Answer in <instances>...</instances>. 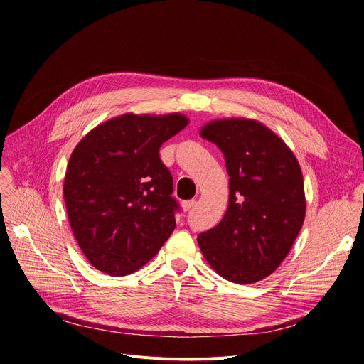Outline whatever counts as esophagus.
Wrapping results in <instances>:
<instances>
[{
  "mask_svg": "<svg viewBox=\"0 0 364 364\" xmlns=\"http://www.w3.org/2000/svg\"><path fill=\"white\" fill-rule=\"evenodd\" d=\"M183 206V211H190V209H193L196 206V200H186L181 203Z\"/></svg>",
  "mask_w": 364,
  "mask_h": 364,
  "instance_id": "esophagus-1",
  "label": "esophagus"
}]
</instances>
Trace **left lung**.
<instances>
[{
  "label": "left lung",
  "instance_id": "8db88e82",
  "mask_svg": "<svg viewBox=\"0 0 364 364\" xmlns=\"http://www.w3.org/2000/svg\"><path fill=\"white\" fill-rule=\"evenodd\" d=\"M199 134L224 153L230 177L223 220L198 236L202 255L227 280L259 282L283 262L302 227L307 200L299 162L257 119H214Z\"/></svg>",
  "mask_w": 364,
  "mask_h": 364
}]
</instances>
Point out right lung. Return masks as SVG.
I'll list each match as a JSON object with an SVG mask.
<instances>
[{
    "instance_id": "1",
    "label": "right lung",
    "mask_w": 364,
    "mask_h": 364,
    "mask_svg": "<svg viewBox=\"0 0 364 364\" xmlns=\"http://www.w3.org/2000/svg\"><path fill=\"white\" fill-rule=\"evenodd\" d=\"M183 113H124L88 131L68 162L63 196L72 233L95 269L127 276L176 228L172 177L162 143L188 124Z\"/></svg>"
}]
</instances>
